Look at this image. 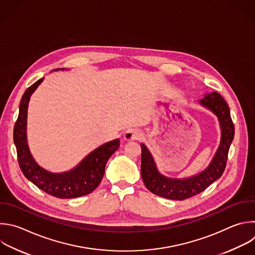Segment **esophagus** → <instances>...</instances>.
Wrapping results in <instances>:
<instances>
[{
  "mask_svg": "<svg viewBox=\"0 0 255 255\" xmlns=\"http://www.w3.org/2000/svg\"><path fill=\"white\" fill-rule=\"evenodd\" d=\"M142 138V133L139 130L130 129L124 133V139L126 141H134Z\"/></svg>",
  "mask_w": 255,
  "mask_h": 255,
  "instance_id": "esophagus-1",
  "label": "esophagus"
}]
</instances>
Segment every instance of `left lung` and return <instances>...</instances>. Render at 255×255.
Masks as SVG:
<instances>
[{"label": "left lung", "mask_w": 255, "mask_h": 255, "mask_svg": "<svg viewBox=\"0 0 255 255\" xmlns=\"http://www.w3.org/2000/svg\"><path fill=\"white\" fill-rule=\"evenodd\" d=\"M199 104L216 115L221 130L219 146L204 170L188 178H171L161 174L156 162L144 143H141V176L146 188L163 198L184 200L204 191L219 179L224 171L230 144L234 137V125L230 110L220 94L212 92L204 95Z\"/></svg>", "instance_id": "8db88e82"}]
</instances>
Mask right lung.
<instances>
[{
	"label": "right lung",
	"instance_id": "add662e5",
	"mask_svg": "<svg viewBox=\"0 0 255 255\" xmlns=\"http://www.w3.org/2000/svg\"><path fill=\"white\" fill-rule=\"evenodd\" d=\"M64 70L66 69L59 68L53 71ZM43 80L44 78H41L25 91L20 103L19 116L14 128V142L20 168L28 180L52 196L68 199L87 195L100 184L106 163L119 148L120 140L115 139L96 148L69 171L54 173L41 167L34 159L28 145L27 116L30 98Z\"/></svg>",
	"mask_w": 255,
	"mask_h": 255
}]
</instances>
